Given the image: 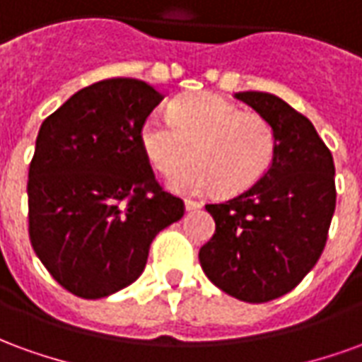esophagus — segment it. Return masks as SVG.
<instances>
[{"instance_id":"esophagus-1","label":"esophagus","mask_w":362,"mask_h":362,"mask_svg":"<svg viewBox=\"0 0 362 362\" xmlns=\"http://www.w3.org/2000/svg\"><path fill=\"white\" fill-rule=\"evenodd\" d=\"M184 205H186V211H196V209L202 207V204H199V202H194V199H186Z\"/></svg>"}]
</instances>
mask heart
<instances>
[{"label": "heart", "instance_id": "b5f03b06", "mask_svg": "<svg viewBox=\"0 0 362 362\" xmlns=\"http://www.w3.org/2000/svg\"><path fill=\"white\" fill-rule=\"evenodd\" d=\"M139 145L155 170L165 176L197 163L170 180L178 192L240 194L269 170L275 157V132L256 112L215 93H194L170 104V119L153 114L139 129Z\"/></svg>", "mask_w": 362, "mask_h": 362}]
</instances>
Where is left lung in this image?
<instances>
[{
	"label": "left lung",
	"instance_id": "8db88e82",
	"mask_svg": "<svg viewBox=\"0 0 362 362\" xmlns=\"http://www.w3.org/2000/svg\"><path fill=\"white\" fill-rule=\"evenodd\" d=\"M275 132V157L252 188L205 209L215 235L199 264L213 285L244 303L287 295L316 266L335 211L334 157L312 122L279 96L236 93Z\"/></svg>",
	"mask_w": 362,
	"mask_h": 362
}]
</instances>
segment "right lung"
<instances>
[{
  "label": "right lung",
  "instance_id": "add662e5",
  "mask_svg": "<svg viewBox=\"0 0 362 362\" xmlns=\"http://www.w3.org/2000/svg\"><path fill=\"white\" fill-rule=\"evenodd\" d=\"M163 98L139 79H104L40 126L28 168V236L71 295L103 298L132 285L153 238L184 215L139 145L143 122Z\"/></svg>",
  "mask_w": 362,
  "mask_h": 362
}]
</instances>
